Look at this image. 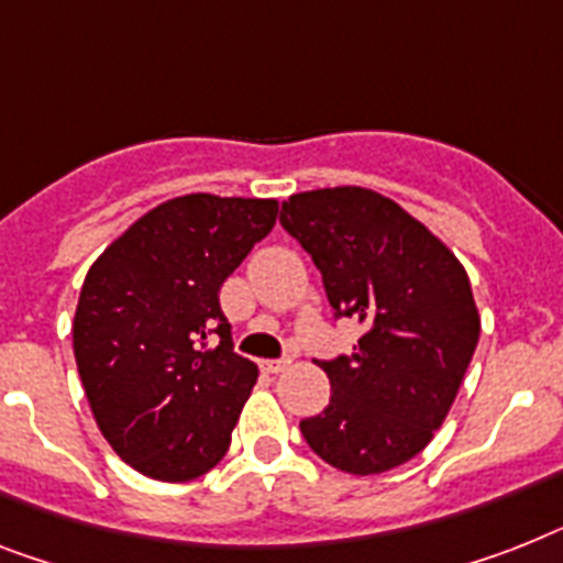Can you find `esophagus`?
Listing matches in <instances>:
<instances>
[{
  "label": "esophagus",
  "instance_id": "1",
  "mask_svg": "<svg viewBox=\"0 0 563 563\" xmlns=\"http://www.w3.org/2000/svg\"><path fill=\"white\" fill-rule=\"evenodd\" d=\"M290 365V360H262L264 374H282Z\"/></svg>",
  "mask_w": 563,
  "mask_h": 563
}]
</instances>
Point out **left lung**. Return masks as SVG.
Wrapping results in <instances>:
<instances>
[{
  "instance_id": "8db88e82",
  "label": "left lung",
  "mask_w": 563,
  "mask_h": 563,
  "mask_svg": "<svg viewBox=\"0 0 563 563\" xmlns=\"http://www.w3.org/2000/svg\"><path fill=\"white\" fill-rule=\"evenodd\" d=\"M278 221L310 253L336 316L365 324L354 354L319 362L331 402L301 434L347 475L402 466L443 426L481 336L463 264L374 189L290 195Z\"/></svg>"
}]
</instances>
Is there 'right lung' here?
<instances>
[{"label":"right lung","instance_id":"right-lung-1","mask_svg":"<svg viewBox=\"0 0 563 563\" xmlns=\"http://www.w3.org/2000/svg\"><path fill=\"white\" fill-rule=\"evenodd\" d=\"M276 216L273 198L180 195L111 241L82 282L71 336L88 406L152 481H195L230 449L258 368L232 351L218 292Z\"/></svg>","mask_w":563,"mask_h":563}]
</instances>
